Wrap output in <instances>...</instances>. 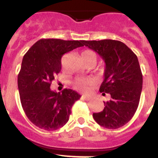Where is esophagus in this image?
I'll return each mask as SVG.
<instances>
[{
	"instance_id": "34e87169",
	"label": "esophagus",
	"mask_w": 158,
	"mask_h": 158,
	"mask_svg": "<svg viewBox=\"0 0 158 158\" xmlns=\"http://www.w3.org/2000/svg\"><path fill=\"white\" fill-rule=\"evenodd\" d=\"M83 96L84 99H85V100H90V96H88V95L84 94L83 96Z\"/></svg>"
}]
</instances>
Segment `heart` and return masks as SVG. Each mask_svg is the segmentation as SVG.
Returning <instances> with one entry per match:
<instances>
[{
    "label": "heart",
    "mask_w": 158,
    "mask_h": 158,
    "mask_svg": "<svg viewBox=\"0 0 158 158\" xmlns=\"http://www.w3.org/2000/svg\"><path fill=\"white\" fill-rule=\"evenodd\" d=\"M81 58L84 59H93L96 62V54L92 51H85L81 54ZM91 83L89 79H77L75 81V85L81 90H85L86 87Z\"/></svg>",
    "instance_id": "b5f03b06"
}]
</instances>
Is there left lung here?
I'll list each match as a JSON object with an SVG mask.
<instances>
[{"label": "left lung", "mask_w": 158, "mask_h": 158, "mask_svg": "<svg viewBox=\"0 0 158 158\" xmlns=\"http://www.w3.org/2000/svg\"><path fill=\"white\" fill-rule=\"evenodd\" d=\"M82 43L96 51L105 62L100 92L103 96L109 95L110 100L104 102L103 111L93 113V118L107 129L121 127L134 116L140 100L142 73L136 54L118 40H82Z\"/></svg>", "instance_id": "obj_1"}]
</instances>
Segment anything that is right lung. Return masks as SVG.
<instances>
[{
    "label": "right lung",
    "mask_w": 158,
    "mask_h": 158,
    "mask_svg": "<svg viewBox=\"0 0 158 158\" xmlns=\"http://www.w3.org/2000/svg\"><path fill=\"white\" fill-rule=\"evenodd\" d=\"M81 43L42 39L24 54L18 74L19 98L27 117L38 127L55 131L69 120L71 108L81 95L70 89L57 93L50 87L61 71L63 54L83 47Z\"/></svg>",
    "instance_id": "1"
}]
</instances>
